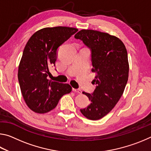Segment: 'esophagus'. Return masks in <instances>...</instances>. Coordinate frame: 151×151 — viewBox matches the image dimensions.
Returning a JSON list of instances; mask_svg holds the SVG:
<instances>
[{"label": "esophagus", "instance_id": "obj_1", "mask_svg": "<svg viewBox=\"0 0 151 151\" xmlns=\"http://www.w3.org/2000/svg\"><path fill=\"white\" fill-rule=\"evenodd\" d=\"M73 91L75 92V93H77V94H81L82 91L80 90V89H76V88H73Z\"/></svg>", "mask_w": 151, "mask_h": 151}]
</instances>
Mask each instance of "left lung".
Wrapping results in <instances>:
<instances>
[{"mask_svg":"<svg viewBox=\"0 0 151 151\" xmlns=\"http://www.w3.org/2000/svg\"><path fill=\"white\" fill-rule=\"evenodd\" d=\"M75 37L91 49L93 82L97 85L92 94L83 92L91 104L80 111L88 119L99 120L112 111L124 93L129 72L127 48L118 37L98 30L83 29Z\"/></svg>","mask_w":151,"mask_h":151,"instance_id":"left-lung-1","label":"left lung"}]
</instances>
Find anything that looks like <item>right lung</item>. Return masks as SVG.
I'll use <instances>...</instances> for the list:
<instances>
[{
  "label": "right lung",
  "mask_w": 151,
  "mask_h": 151,
  "mask_svg": "<svg viewBox=\"0 0 151 151\" xmlns=\"http://www.w3.org/2000/svg\"><path fill=\"white\" fill-rule=\"evenodd\" d=\"M77 31L73 27H47L28 40L19 65L18 79L25 103L33 112L50 111L64 94L72 91L68 84L53 82L47 76L48 68L57 60L58 48Z\"/></svg>",
  "instance_id": "right-lung-1"
}]
</instances>
